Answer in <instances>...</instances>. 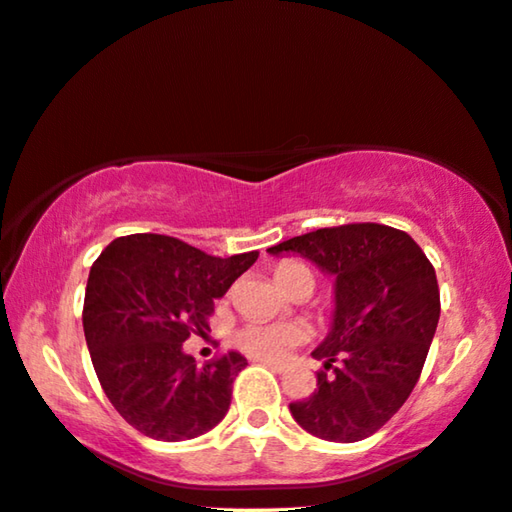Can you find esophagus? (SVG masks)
I'll return each instance as SVG.
<instances>
[{"label":"esophagus","instance_id":"obj_1","mask_svg":"<svg viewBox=\"0 0 512 512\" xmlns=\"http://www.w3.org/2000/svg\"><path fill=\"white\" fill-rule=\"evenodd\" d=\"M257 363L266 365V368L273 370V372H278V375H280V372H285V365H282V363H276V361H266V358H259Z\"/></svg>","mask_w":512,"mask_h":512}]
</instances>
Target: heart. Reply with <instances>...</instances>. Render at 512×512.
<instances>
[{
	"instance_id": "b5f03b06",
	"label": "heart",
	"mask_w": 512,
	"mask_h": 512,
	"mask_svg": "<svg viewBox=\"0 0 512 512\" xmlns=\"http://www.w3.org/2000/svg\"><path fill=\"white\" fill-rule=\"evenodd\" d=\"M310 280L315 287V278L308 266L299 262H282L276 266V280L282 289H287L296 280ZM308 340V329L303 324H246L234 333V345L243 354L266 361H282L296 345Z\"/></svg>"
}]
</instances>
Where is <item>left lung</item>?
Instances as JSON below:
<instances>
[{
    "instance_id": "left-lung-1",
    "label": "left lung",
    "mask_w": 512,
    "mask_h": 512,
    "mask_svg": "<svg viewBox=\"0 0 512 512\" xmlns=\"http://www.w3.org/2000/svg\"><path fill=\"white\" fill-rule=\"evenodd\" d=\"M335 278L333 324L312 356L324 363L294 421L319 439L354 444L391 421L421 377L439 324L437 273L407 232L379 223L324 227L269 248Z\"/></svg>"
}]
</instances>
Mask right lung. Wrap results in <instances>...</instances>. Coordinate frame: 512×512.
Returning <instances> with one entry per match:
<instances>
[{
    "label": "right lung",
    "mask_w": 512,
    "mask_h": 512,
    "mask_svg": "<svg viewBox=\"0 0 512 512\" xmlns=\"http://www.w3.org/2000/svg\"><path fill=\"white\" fill-rule=\"evenodd\" d=\"M259 257H213L165 234L114 239L89 271L82 326L112 407L158 441L195 439L223 421L248 361L227 352L197 365L183 352L209 331L213 301Z\"/></svg>",
    "instance_id": "right-lung-1"
}]
</instances>
